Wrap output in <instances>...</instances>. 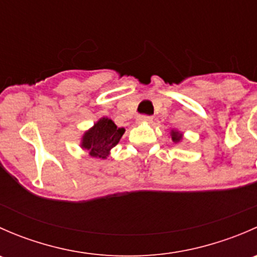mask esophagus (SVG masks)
<instances>
[{
    "label": "esophagus",
    "mask_w": 257,
    "mask_h": 257,
    "mask_svg": "<svg viewBox=\"0 0 257 257\" xmlns=\"http://www.w3.org/2000/svg\"><path fill=\"white\" fill-rule=\"evenodd\" d=\"M138 121H145V123H150L153 120V116L152 115H147V114H142V115L138 116L137 119Z\"/></svg>",
    "instance_id": "34e87169"
}]
</instances>
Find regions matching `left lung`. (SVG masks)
Instances as JSON below:
<instances>
[{
    "label": "left lung",
    "instance_id": "1",
    "mask_svg": "<svg viewBox=\"0 0 257 257\" xmlns=\"http://www.w3.org/2000/svg\"><path fill=\"white\" fill-rule=\"evenodd\" d=\"M172 139L175 142V143H177V142H180L181 141V134L178 133V132L173 131L172 132Z\"/></svg>",
    "mask_w": 257,
    "mask_h": 257
}]
</instances>
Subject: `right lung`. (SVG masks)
I'll use <instances>...</instances> for the list:
<instances>
[{"mask_svg": "<svg viewBox=\"0 0 257 257\" xmlns=\"http://www.w3.org/2000/svg\"><path fill=\"white\" fill-rule=\"evenodd\" d=\"M123 134V128H118L110 119L102 118L83 136L82 148L89 152L90 157L107 158L109 150L119 143Z\"/></svg>", "mask_w": 257, "mask_h": 257, "instance_id": "1", "label": "right lung"}]
</instances>
